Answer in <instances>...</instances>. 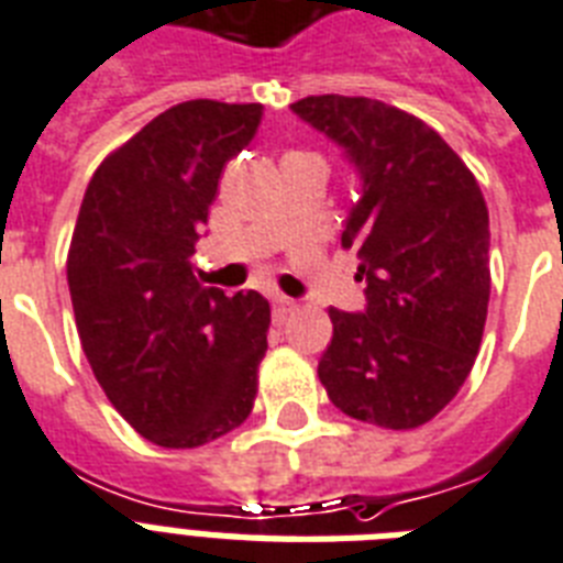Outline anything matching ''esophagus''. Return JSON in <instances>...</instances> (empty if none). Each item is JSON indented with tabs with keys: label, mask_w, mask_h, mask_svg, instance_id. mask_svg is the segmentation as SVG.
Segmentation results:
<instances>
[{
	"label": "esophagus",
	"mask_w": 563,
	"mask_h": 563,
	"mask_svg": "<svg viewBox=\"0 0 563 563\" xmlns=\"http://www.w3.org/2000/svg\"><path fill=\"white\" fill-rule=\"evenodd\" d=\"M294 310H296L294 299H287V296H276V299H273V319H276V322H285Z\"/></svg>",
	"instance_id": "1"
}]
</instances>
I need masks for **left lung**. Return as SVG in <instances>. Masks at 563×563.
I'll use <instances>...</instances> for the list:
<instances>
[{
	"label": "left lung",
	"mask_w": 563,
	"mask_h": 563,
	"mask_svg": "<svg viewBox=\"0 0 563 563\" xmlns=\"http://www.w3.org/2000/svg\"><path fill=\"white\" fill-rule=\"evenodd\" d=\"M360 174L343 229L366 282L360 313L328 310L319 380L345 416L412 430L442 412L483 343L492 269L488 209L474 174L433 128L375 98L290 103Z\"/></svg>",
	"instance_id": "8db88e82"
}]
</instances>
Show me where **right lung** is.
I'll return each instance as SVG.
<instances>
[{
  "label": "right lung",
  "instance_id": "right-lung-1",
  "mask_svg": "<svg viewBox=\"0 0 563 563\" xmlns=\"http://www.w3.org/2000/svg\"><path fill=\"white\" fill-rule=\"evenodd\" d=\"M261 103L197 98L147 121L98 165L71 232V308L110 404L162 448L214 442L253 412L269 302L197 282L191 255L218 179Z\"/></svg>",
  "mask_w": 563,
  "mask_h": 563
}]
</instances>
